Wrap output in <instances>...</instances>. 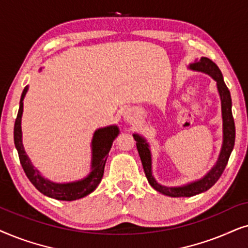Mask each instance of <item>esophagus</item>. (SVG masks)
<instances>
[{
    "label": "esophagus",
    "instance_id": "esophagus-1",
    "mask_svg": "<svg viewBox=\"0 0 248 248\" xmlns=\"http://www.w3.org/2000/svg\"><path fill=\"white\" fill-rule=\"evenodd\" d=\"M124 120L128 122H133L135 120V112L133 110H130V108H128V110H126V112H124Z\"/></svg>",
    "mask_w": 248,
    "mask_h": 248
}]
</instances>
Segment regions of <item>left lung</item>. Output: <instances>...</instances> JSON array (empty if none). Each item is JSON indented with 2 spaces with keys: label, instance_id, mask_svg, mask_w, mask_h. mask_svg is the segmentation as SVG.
Masks as SVG:
<instances>
[{
  "label": "left lung",
  "instance_id": "8db88e82",
  "mask_svg": "<svg viewBox=\"0 0 248 248\" xmlns=\"http://www.w3.org/2000/svg\"><path fill=\"white\" fill-rule=\"evenodd\" d=\"M190 69L197 71H203L205 74L210 75L214 80L217 81V91H219L220 98H221V108H222V120H223V144L221 148L219 158L216 166L212 168V170L206 174L205 177L195 183H191L189 185L183 187H166L162 185L157 184L154 177L152 176V161H151V152L148 148V144L145 141L143 137L140 135L135 134L134 138L136 140V146L140 153L141 164H143L145 174L148 183L158 193H162L164 195L171 197H189L197 195V194L203 193L210 189L214 184L219 180L221 174L226 169V166L229 160L230 154H232L233 145H235V137H236V128L235 121H233L232 112V96L230 92L224 84L222 74L217 65L211 61L207 58H201L200 61L195 63L190 64Z\"/></svg>",
  "mask_w": 248,
  "mask_h": 248
}]
</instances>
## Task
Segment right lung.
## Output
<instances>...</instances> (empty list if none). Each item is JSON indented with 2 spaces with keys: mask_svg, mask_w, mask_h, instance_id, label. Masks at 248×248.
<instances>
[{
  "mask_svg": "<svg viewBox=\"0 0 248 248\" xmlns=\"http://www.w3.org/2000/svg\"><path fill=\"white\" fill-rule=\"evenodd\" d=\"M28 91V86H26L21 94L20 105L16 114L15 122V129H13V137H15V145L19 154L21 167L24 169L26 176L31 180V183L37 188L44 195L52 197V199L60 201H75L81 199L92 191L101 183L104 173V167L107 162L108 154L110 152L112 143L118 136L119 129L115 126H110L102 128L95 131L92 141V153H93V160H92V172L88 174L85 179L76 181V183L69 184H55L52 183L45 178H43L37 169H34L32 164L29 160L27 154L24 150L21 141V115L22 108H24V97Z\"/></svg>",
  "mask_w": 248,
  "mask_h": 248,
  "instance_id": "add662e5",
  "label": "right lung"
}]
</instances>
